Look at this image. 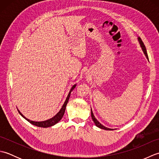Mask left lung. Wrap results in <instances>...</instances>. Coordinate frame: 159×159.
<instances>
[{"label":"left lung","mask_w":159,"mask_h":159,"mask_svg":"<svg viewBox=\"0 0 159 159\" xmlns=\"http://www.w3.org/2000/svg\"><path fill=\"white\" fill-rule=\"evenodd\" d=\"M137 39H138V41H139V45H140V46H141V49H142V50H143V53H144L145 56L146 57L147 59L148 60V54H147L146 46H145L143 42H142V40H141V39L139 38V37H138ZM91 115H92V120H93V122H94V124H96V126L97 127H98V128H101V129H104V130H113V129H112V128H109L105 127L104 126H103V125H102V124H100V123L99 122V121L97 120V119L95 117V116H94V115H93V111H92V109H91Z\"/></svg>","instance_id":"obj_1"}]
</instances>
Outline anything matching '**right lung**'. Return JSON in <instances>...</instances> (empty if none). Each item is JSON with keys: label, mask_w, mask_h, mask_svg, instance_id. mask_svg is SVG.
Masks as SVG:
<instances>
[{"label": "right lung", "mask_w": 159, "mask_h": 159, "mask_svg": "<svg viewBox=\"0 0 159 159\" xmlns=\"http://www.w3.org/2000/svg\"><path fill=\"white\" fill-rule=\"evenodd\" d=\"M76 86V84H75V85H74L72 88L70 89V92H69V93L68 95H67L66 99L65 100V102H64L63 104L62 107L61 108V109L59 110V111L58 113H57L55 116L52 117V118H50V119H48L47 120H45V121H32V120H30L29 119H27L26 117H25L23 116V115L22 114V113L20 112V111L18 109L19 113L20 114V116H21L22 117L25 118V119L26 120H27L29 123H31V124L34 125V126H38V127H42V128H48V127H50V126H54V125H55L56 124H57L59 122V121L61 120V118L63 117V115H64V113H65V111H66V105L67 102H68V100H69V98H70V93L71 92H72L73 89L75 88Z\"/></svg>", "instance_id": "1"}]
</instances>
